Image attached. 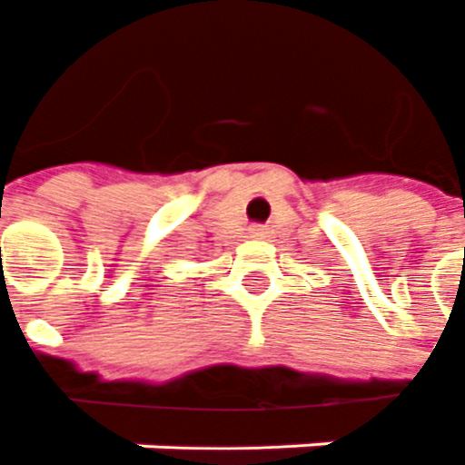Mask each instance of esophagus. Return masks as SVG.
<instances>
[{
	"instance_id": "esophagus-1",
	"label": "esophagus",
	"mask_w": 465,
	"mask_h": 465,
	"mask_svg": "<svg viewBox=\"0 0 465 465\" xmlns=\"http://www.w3.org/2000/svg\"><path fill=\"white\" fill-rule=\"evenodd\" d=\"M250 232H252V238H262V235H265V227L252 225V230H250Z\"/></svg>"
}]
</instances>
